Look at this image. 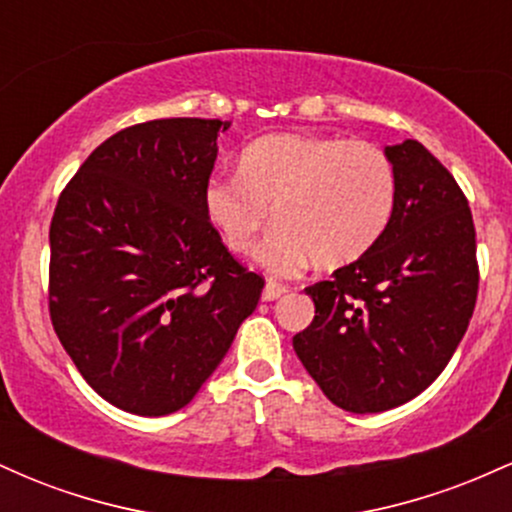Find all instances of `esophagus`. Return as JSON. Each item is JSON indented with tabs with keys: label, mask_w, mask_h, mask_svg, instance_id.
<instances>
[{
	"label": "esophagus",
	"mask_w": 512,
	"mask_h": 512,
	"mask_svg": "<svg viewBox=\"0 0 512 512\" xmlns=\"http://www.w3.org/2000/svg\"><path fill=\"white\" fill-rule=\"evenodd\" d=\"M284 293H289V286L279 284V281H267V286H264L262 291V301H276V298L284 296Z\"/></svg>",
	"instance_id": "34e87169"
}]
</instances>
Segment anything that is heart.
<instances>
[{
	"label": "heart",
	"mask_w": 512,
	"mask_h": 512,
	"mask_svg": "<svg viewBox=\"0 0 512 512\" xmlns=\"http://www.w3.org/2000/svg\"><path fill=\"white\" fill-rule=\"evenodd\" d=\"M395 204V173L383 149L361 139L272 134L252 142L238 173L211 175L204 211L233 252H252L276 228L260 262L276 276L356 262L378 243Z\"/></svg>",
	"instance_id": "heart-1"
}]
</instances>
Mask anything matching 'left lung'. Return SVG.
<instances>
[{"label":"left lung","instance_id":"left-lung-1","mask_svg":"<svg viewBox=\"0 0 512 512\" xmlns=\"http://www.w3.org/2000/svg\"><path fill=\"white\" fill-rule=\"evenodd\" d=\"M385 156L395 204L383 236L305 289L315 317L293 337L310 378L354 414L421 395L462 342L479 289L472 211L448 168L416 139Z\"/></svg>","mask_w":512,"mask_h":512}]
</instances>
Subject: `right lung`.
Returning a JSON list of instances; mask_svg holds the SVG:
<instances>
[{"instance_id": "1", "label": "right lung", "mask_w": 512, "mask_h": 512, "mask_svg": "<svg viewBox=\"0 0 512 512\" xmlns=\"http://www.w3.org/2000/svg\"><path fill=\"white\" fill-rule=\"evenodd\" d=\"M231 122L170 117L122 129L69 180L50 223V317L113 407L166 416L192 402L257 308L264 279L204 211Z\"/></svg>"}]
</instances>
